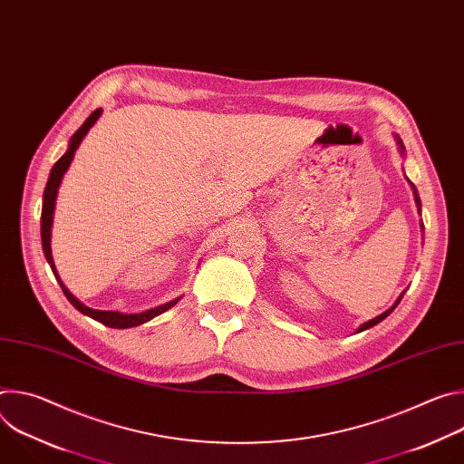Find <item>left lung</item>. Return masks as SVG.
<instances>
[{"label": "left lung", "instance_id": "8db88e82", "mask_svg": "<svg viewBox=\"0 0 464 464\" xmlns=\"http://www.w3.org/2000/svg\"><path fill=\"white\" fill-rule=\"evenodd\" d=\"M394 140H396V145H399V152H401V154H402V156H404V154H406V149H404V143H402V140H401V138H399V136H394ZM406 179H408V181H410V178H408V176H406ZM410 185H411V188H413V196H415V204H417V209H419V213H420V211H422V209H420V208H422V206H420V198H419V192H417V187H415V185H413V183H411V181H410ZM420 229H424V226H422V224H420ZM404 294H406V290H404V292H402V294H401V295H399V297H396V301H394V303H392V304H391V306H389V308H387V310H385V312H382V314H380V315H376V317H372V319H369V321H365V323H363V324H360V326H358V328H356V333H363V330H367V328H371V326H374V324H378V323H380V321H383V319H385V317H387V315H389V314H391V312H392V310H394V308H396V306H399V303H401V301H402V297H404Z\"/></svg>", "mask_w": 464, "mask_h": 464}]
</instances>
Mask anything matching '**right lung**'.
<instances>
[{
	"label": "right lung",
	"instance_id": "obj_1",
	"mask_svg": "<svg viewBox=\"0 0 464 464\" xmlns=\"http://www.w3.org/2000/svg\"><path fill=\"white\" fill-rule=\"evenodd\" d=\"M102 115V108H97L86 121L84 124L75 131V134L72 136L70 140V145H68V150L63 152V156L53 165L51 172H49V178H47V183H45V190H44V204H42V218H40V229H42V247H44V255H45V260L49 262V266L63 292V295L68 297V301L79 310L82 312L84 315L110 326V328H131V326H140L150 319H154L156 315L167 312L169 308H172L183 295L169 301V303H163L160 306H154V308H149V310H143V312H138V314H124V312H117V310H95V308H90L86 306L84 303H81L68 288H65V285L62 283V279L58 277V272H56V266H54V260H53V251H51V227H53V217H54V206H56V196H58V188H60V183H62V178L63 174L68 172L73 158H75V152L77 149L81 147L82 140L86 138L88 131L92 130V126L99 121V117Z\"/></svg>",
	"mask_w": 464,
	"mask_h": 464
}]
</instances>
